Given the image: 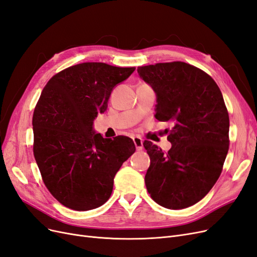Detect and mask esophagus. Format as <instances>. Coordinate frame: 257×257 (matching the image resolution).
Wrapping results in <instances>:
<instances>
[{
	"label": "esophagus",
	"mask_w": 257,
	"mask_h": 257,
	"mask_svg": "<svg viewBox=\"0 0 257 257\" xmlns=\"http://www.w3.org/2000/svg\"><path fill=\"white\" fill-rule=\"evenodd\" d=\"M134 142H135L136 148L138 151L143 150V141H142V139L139 138V137H136V138H134Z\"/></svg>",
	"instance_id": "obj_1"
}]
</instances>
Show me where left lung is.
Here are the masks:
<instances>
[{"label": "left lung", "mask_w": 257, "mask_h": 257, "mask_svg": "<svg viewBox=\"0 0 257 257\" xmlns=\"http://www.w3.org/2000/svg\"><path fill=\"white\" fill-rule=\"evenodd\" d=\"M156 93V118L173 121L165 154L152 142L145 185L153 200L168 209H184L200 202L216 184L228 152L229 118L213 79L184 62L138 67Z\"/></svg>", "instance_id": "left-lung-1"}]
</instances>
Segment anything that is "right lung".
Here are the masks:
<instances>
[{
    "instance_id": "1",
    "label": "right lung",
    "mask_w": 257,
    "mask_h": 257,
    "mask_svg": "<svg viewBox=\"0 0 257 257\" xmlns=\"http://www.w3.org/2000/svg\"><path fill=\"white\" fill-rule=\"evenodd\" d=\"M135 70L82 63L55 74L43 89L32 122L34 157L49 191L70 209L103 205L115 174L136 152L130 138L104 139L93 127L113 88Z\"/></svg>"
}]
</instances>
